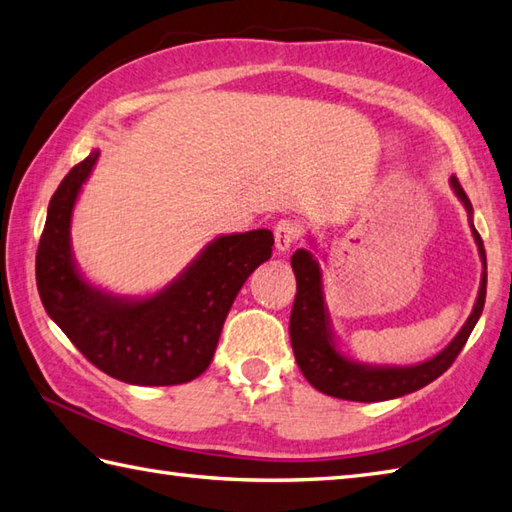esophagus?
I'll return each instance as SVG.
<instances>
[{"label": "esophagus", "mask_w": 512, "mask_h": 512, "mask_svg": "<svg viewBox=\"0 0 512 512\" xmlns=\"http://www.w3.org/2000/svg\"><path fill=\"white\" fill-rule=\"evenodd\" d=\"M300 238V223L291 221V218H280L274 227V241L278 252H289L291 245H294Z\"/></svg>", "instance_id": "1"}]
</instances>
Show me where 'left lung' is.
I'll use <instances>...</instances> for the list:
<instances>
[{"label":"left lung","instance_id":"obj_1","mask_svg":"<svg viewBox=\"0 0 512 512\" xmlns=\"http://www.w3.org/2000/svg\"><path fill=\"white\" fill-rule=\"evenodd\" d=\"M451 187L466 207L468 223H471L484 271L471 316L464 322L460 333L429 360L409 364V367H398V364H367L344 356L338 347L336 333L331 329L320 263L309 249H296V254L291 256V267H294L296 274V300L294 309H291L289 336L298 367L311 387L333 395V398L351 402L393 400L431 384L460 356L468 336H471L479 316H482L486 302V252L482 236L477 234L473 225V205L455 176H451Z\"/></svg>","mask_w":512,"mask_h":512}]
</instances>
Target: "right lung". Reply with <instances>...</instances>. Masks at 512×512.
Here are the masks:
<instances>
[{
	"label": "right lung",
	"instance_id": "add662e5",
	"mask_svg": "<svg viewBox=\"0 0 512 512\" xmlns=\"http://www.w3.org/2000/svg\"><path fill=\"white\" fill-rule=\"evenodd\" d=\"M99 150L59 183L37 249V289L48 316L97 369L139 387L198 378L214 358L223 322L249 274L271 258L274 234L252 229L207 243L170 285L145 298L114 296L86 278L72 256L70 223Z\"/></svg>",
	"mask_w": 512,
	"mask_h": 512
}]
</instances>
